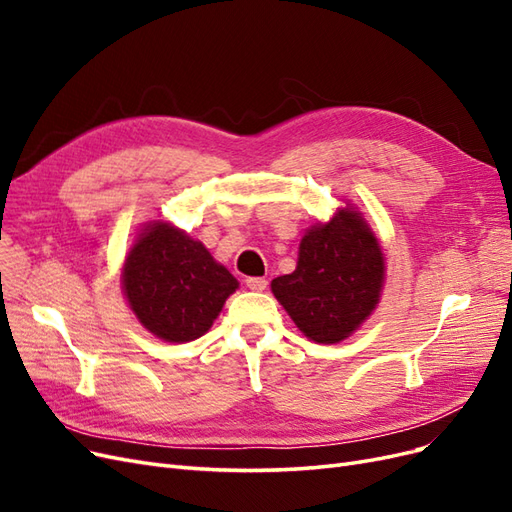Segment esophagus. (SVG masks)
<instances>
[{"label":"esophagus","instance_id":"esophagus-1","mask_svg":"<svg viewBox=\"0 0 512 512\" xmlns=\"http://www.w3.org/2000/svg\"><path fill=\"white\" fill-rule=\"evenodd\" d=\"M245 286L250 288V290H254V292H262V290L267 288V280H265V277H247Z\"/></svg>","mask_w":512,"mask_h":512}]
</instances>
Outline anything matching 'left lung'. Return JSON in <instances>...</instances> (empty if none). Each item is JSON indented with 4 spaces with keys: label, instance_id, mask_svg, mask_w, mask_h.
<instances>
[{
    "label": "left lung",
    "instance_id": "1",
    "mask_svg": "<svg viewBox=\"0 0 512 512\" xmlns=\"http://www.w3.org/2000/svg\"><path fill=\"white\" fill-rule=\"evenodd\" d=\"M384 282V256L356 211L342 209L301 239L297 269L271 282L275 299L318 344L346 339L371 314Z\"/></svg>",
    "mask_w": 512,
    "mask_h": 512
}]
</instances>
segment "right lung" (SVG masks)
<instances>
[{"instance_id": "add662e5", "label": "right lung", "mask_w": 512, "mask_h": 512, "mask_svg": "<svg viewBox=\"0 0 512 512\" xmlns=\"http://www.w3.org/2000/svg\"><path fill=\"white\" fill-rule=\"evenodd\" d=\"M239 282L200 241L156 222L141 232L123 265V290L153 335L183 344L205 335Z\"/></svg>"}]
</instances>
